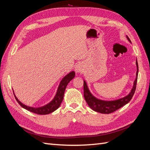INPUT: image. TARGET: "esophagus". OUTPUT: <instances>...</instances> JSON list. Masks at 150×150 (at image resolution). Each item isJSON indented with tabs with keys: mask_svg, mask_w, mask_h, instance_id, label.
Listing matches in <instances>:
<instances>
[{
	"mask_svg": "<svg viewBox=\"0 0 150 150\" xmlns=\"http://www.w3.org/2000/svg\"><path fill=\"white\" fill-rule=\"evenodd\" d=\"M74 70L75 72H76L77 74H79V73H81V72H83V65L82 63H78V64H77L74 67Z\"/></svg>",
	"mask_w": 150,
	"mask_h": 150,
	"instance_id": "esophagus-1",
	"label": "esophagus"
}]
</instances>
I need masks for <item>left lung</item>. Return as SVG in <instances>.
<instances>
[{"instance_id": "1", "label": "left lung", "mask_w": 150, "mask_h": 150, "mask_svg": "<svg viewBox=\"0 0 150 150\" xmlns=\"http://www.w3.org/2000/svg\"><path fill=\"white\" fill-rule=\"evenodd\" d=\"M127 39H128L130 42L131 40L126 35ZM136 64H137V71L136 74V79L133 83V86L131 89L130 93L127 95V96L116 99L114 101H104L101 100L96 98L91 94L88 88V86L86 83V81L84 80V97L86 103H88V106L92 109L93 110L96 112H98L103 114H110L112 112L118 110L122 106H123L125 104H128L131 99H132L133 95L134 94L136 87H137V79H138V64L137 59L136 61Z\"/></svg>"}]
</instances>
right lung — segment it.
Segmentation results:
<instances>
[{
  "label": "right lung",
  "mask_w": 150,
  "mask_h": 150,
  "mask_svg": "<svg viewBox=\"0 0 150 150\" xmlns=\"http://www.w3.org/2000/svg\"><path fill=\"white\" fill-rule=\"evenodd\" d=\"M74 77H75L74 71H71L69 74L66 75L61 81L59 85L58 86L56 94L55 95V96H54V98L52 99V100L51 101H50L47 104H46V105L40 106V107L34 108V107H30V106L25 105V104L22 103L19 99H17V98L14 92L13 91V94H14V96L17 101L23 108L38 115H47V114H49V113L54 112V111H56L57 109L60 106L61 104L63 98H64V94L66 86L67 84L69 83L70 81L74 78Z\"/></svg>",
  "instance_id": "obj_1"
}]
</instances>
